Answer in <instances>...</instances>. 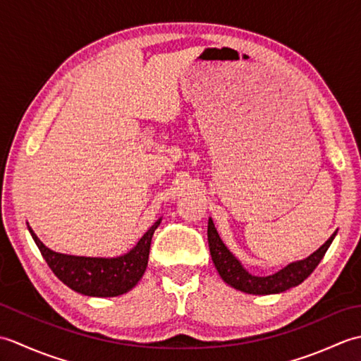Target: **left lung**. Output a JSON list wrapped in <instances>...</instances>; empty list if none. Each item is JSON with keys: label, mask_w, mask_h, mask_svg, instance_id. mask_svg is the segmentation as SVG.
<instances>
[{"label": "left lung", "mask_w": 361, "mask_h": 361, "mask_svg": "<svg viewBox=\"0 0 361 361\" xmlns=\"http://www.w3.org/2000/svg\"><path fill=\"white\" fill-rule=\"evenodd\" d=\"M335 234L336 233L329 237V240L323 247H319L307 259L288 264L286 268H282V270L271 276H252L251 273L245 270L239 260L233 256V252L225 247L224 242H221L217 229L214 226L212 219H209L208 221L209 251L212 262L216 265L220 278L224 279L228 286L250 295L281 293V291H286L291 287L299 286V283L304 279H307L312 271L318 267L321 259L324 257L327 248L331 247Z\"/></svg>", "instance_id": "1"}]
</instances>
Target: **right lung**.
<instances>
[{
  "label": "right lung",
  "mask_w": 361,
  "mask_h": 361,
  "mask_svg": "<svg viewBox=\"0 0 361 361\" xmlns=\"http://www.w3.org/2000/svg\"><path fill=\"white\" fill-rule=\"evenodd\" d=\"M161 219L153 224L140 242L127 255L119 257H85L62 255L49 250L27 225L30 235L40 250L46 264L65 286L80 295L111 298L132 290L147 268L152 235Z\"/></svg>",
  "instance_id": "obj_1"
}]
</instances>
